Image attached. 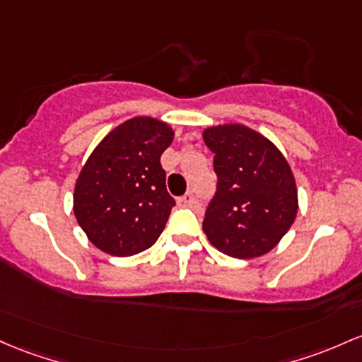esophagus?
I'll return each instance as SVG.
<instances>
[{
    "label": "esophagus",
    "mask_w": 362,
    "mask_h": 362,
    "mask_svg": "<svg viewBox=\"0 0 362 362\" xmlns=\"http://www.w3.org/2000/svg\"><path fill=\"white\" fill-rule=\"evenodd\" d=\"M178 204L185 206V208H192V206L197 204V197L194 196L192 192H189V194H185V196H182L180 199H178Z\"/></svg>",
    "instance_id": "34e87169"
}]
</instances>
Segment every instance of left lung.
Returning a JSON list of instances; mask_svg holds the SVG:
<instances>
[{
  "mask_svg": "<svg viewBox=\"0 0 362 362\" xmlns=\"http://www.w3.org/2000/svg\"><path fill=\"white\" fill-rule=\"evenodd\" d=\"M202 137L214 153L218 177L202 221L206 237L226 256H263L296 220L297 189L291 166L273 142L240 123L211 127Z\"/></svg>",
  "mask_w": 362,
  "mask_h": 362,
  "instance_id": "1",
  "label": "left lung"
}]
</instances>
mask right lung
<instances>
[{
  "instance_id": "1",
  "label": "right lung",
  "mask_w": 362,
  "mask_h": 362,
  "mask_svg": "<svg viewBox=\"0 0 362 362\" xmlns=\"http://www.w3.org/2000/svg\"><path fill=\"white\" fill-rule=\"evenodd\" d=\"M172 141V127L137 117L111 130L93 151L75 184L74 213L98 249L134 256L161 235L175 199L160 158Z\"/></svg>"
}]
</instances>
